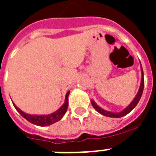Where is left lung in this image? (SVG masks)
<instances>
[{
  "mask_svg": "<svg viewBox=\"0 0 156 156\" xmlns=\"http://www.w3.org/2000/svg\"><path fill=\"white\" fill-rule=\"evenodd\" d=\"M141 73H142V79H141V83H140V87H139V90H138L137 95L134 97V99L133 100V101L129 104L128 106L126 107V108L122 110L120 112H108L106 111L103 109L102 108H100V106H98L97 104H95V102L93 100H91V104L92 106L94 107V108L98 112H100V114H102L105 116H108V117H116V118H118V117H121V116H124L127 115L129 112H130L132 110H133L134 108L136 107V105L138 104V103L139 102V100L141 99V96L143 95V88H144V77H143V67L141 66Z\"/></svg>",
  "mask_w": 156,
  "mask_h": 156,
  "instance_id": "1",
  "label": "left lung"
}]
</instances>
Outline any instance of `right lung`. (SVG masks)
Segmentation results:
<instances>
[{
    "label": "right lung",
    "instance_id": "1",
    "mask_svg": "<svg viewBox=\"0 0 156 156\" xmlns=\"http://www.w3.org/2000/svg\"><path fill=\"white\" fill-rule=\"evenodd\" d=\"M69 95V90L66 93V99H65V103L56 112H54L51 114H48V115H30V114L26 113L24 112H23L20 108H18V107L16 106L15 104H13V106L16 108V110L24 117V118L28 121L30 123L34 124L35 126H48L52 124L56 123L57 121L61 120L63 116L66 114L67 108H68V97Z\"/></svg>",
    "mask_w": 156,
    "mask_h": 156
}]
</instances>
